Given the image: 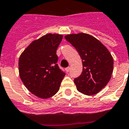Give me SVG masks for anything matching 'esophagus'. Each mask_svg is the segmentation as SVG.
I'll use <instances>...</instances> for the list:
<instances>
[{"mask_svg": "<svg viewBox=\"0 0 129 129\" xmlns=\"http://www.w3.org/2000/svg\"><path fill=\"white\" fill-rule=\"evenodd\" d=\"M70 67H67V68H66V71H67V72H70Z\"/></svg>", "mask_w": 129, "mask_h": 129, "instance_id": "34e87169", "label": "esophagus"}]
</instances>
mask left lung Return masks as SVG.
I'll use <instances>...</instances> for the list:
<instances>
[{
	"label": "left lung",
	"instance_id": "left-lung-1",
	"mask_svg": "<svg viewBox=\"0 0 129 129\" xmlns=\"http://www.w3.org/2000/svg\"><path fill=\"white\" fill-rule=\"evenodd\" d=\"M64 37L82 59L81 74L74 79L77 90L88 95L98 93L109 83L113 72L110 53L100 41L88 34H70Z\"/></svg>",
	"mask_w": 129,
	"mask_h": 129
}]
</instances>
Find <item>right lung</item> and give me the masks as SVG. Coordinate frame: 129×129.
Here are the masks:
<instances>
[{
	"label": "right lung",
	"mask_w": 129,
	"mask_h": 129,
	"mask_svg": "<svg viewBox=\"0 0 129 129\" xmlns=\"http://www.w3.org/2000/svg\"><path fill=\"white\" fill-rule=\"evenodd\" d=\"M62 39V35L46 34L33 41L19 57V72L22 83L40 98L47 99L56 94L65 76L58 66L56 54Z\"/></svg>",
	"instance_id": "obj_1"
}]
</instances>
